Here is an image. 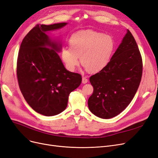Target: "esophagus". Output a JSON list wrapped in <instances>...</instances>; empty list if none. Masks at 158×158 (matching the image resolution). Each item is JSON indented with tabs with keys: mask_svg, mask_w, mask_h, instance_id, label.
<instances>
[{
	"mask_svg": "<svg viewBox=\"0 0 158 158\" xmlns=\"http://www.w3.org/2000/svg\"><path fill=\"white\" fill-rule=\"evenodd\" d=\"M87 82H88V79H86V77H83V78H82V83L83 84H85Z\"/></svg>",
	"mask_w": 158,
	"mask_h": 158,
	"instance_id": "34e87169",
	"label": "esophagus"
}]
</instances>
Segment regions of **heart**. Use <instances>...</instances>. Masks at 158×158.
Here are the masks:
<instances>
[{
    "label": "heart",
    "mask_w": 158,
    "mask_h": 158,
    "mask_svg": "<svg viewBox=\"0 0 158 158\" xmlns=\"http://www.w3.org/2000/svg\"><path fill=\"white\" fill-rule=\"evenodd\" d=\"M69 47L61 52L66 68L73 71L81 62L90 73L101 71L109 62L115 43L110 35L93 30H82L73 33L69 40Z\"/></svg>",
    "instance_id": "b5f03b06"
}]
</instances>
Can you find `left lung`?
Returning a JSON list of instances; mask_svg holds the SVG:
<instances>
[{
    "label": "left lung",
    "mask_w": 158,
    "mask_h": 158,
    "mask_svg": "<svg viewBox=\"0 0 158 158\" xmlns=\"http://www.w3.org/2000/svg\"><path fill=\"white\" fill-rule=\"evenodd\" d=\"M142 57L129 30L107 65L92 75L94 92L88 100L90 111L101 118H111L130 103L141 83Z\"/></svg>",
    "instance_id": "8db88e82"
}]
</instances>
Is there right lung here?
Masks as SVG:
<instances>
[{"label": "right lung", "mask_w": 158, "mask_h": 158, "mask_svg": "<svg viewBox=\"0 0 158 158\" xmlns=\"http://www.w3.org/2000/svg\"><path fill=\"white\" fill-rule=\"evenodd\" d=\"M67 23L37 25L23 40L17 62L19 89L36 112L54 116L66 109L70 93L81 85L82 77L64 67L57 52L60 42L46 32L66 26Z\"/></svg>", "instance_id": "1"}]
</instances>
